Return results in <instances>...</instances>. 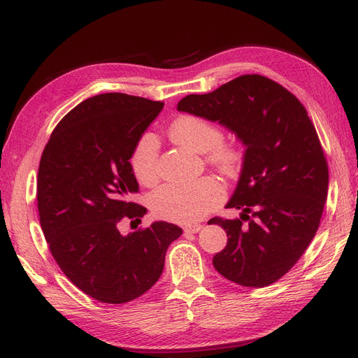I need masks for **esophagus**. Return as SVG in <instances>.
Wrapping results in <instances>:
<instances>
[{"label":"esophagus","instance_id":"34e87169","mask_svg":"<svg viewBox=\"0 0 358 358\" xmlns=\"http://www.w3.org/2000/svg\"><path fill=\"white\" fill-rule=\"evenodd\" d=\"M201 229H203L201 224H189V226H186L182 230H185V234L187 235V234H198Z\"/></svg>","mask_w":358,"mask_h":358}]
</instances>
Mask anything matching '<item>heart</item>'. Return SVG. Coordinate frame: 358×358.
Listing matches in <instances>:
<instances>
[{"label": "heart", "mask_w": 358, "mask_h": 358, "mask_svg": "<svg viewBox=\"0 0 358 358\" xmlns=\"http://www.w3.org/2000/svg\"><path fill=\"white\" fill-rule=\"evenodd\" d=\"M171 136L177 143L196 152H207V162L224 173L238 172L244 152L235 143H224L222 129L212 122L182 115L171 124ZM131 168L143 185H152L159 177V140L152 132L141 134L131 154ZM224 198L222 182L203 177L189 182H169L151 195L152 210L160 218L176 222H195L209 215Z\"/></svg>", "instance_id": "heart-1"}]
</instances>
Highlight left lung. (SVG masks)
Here are the masks:
<instances>
[{"instance_id":"8db88e82","label":"left lung","mask_w":358,"mask_h":358,"mask_svg":"<svg viewBox=\"0 0 358 358\" xmlns=\"http://www.w3.org/2000/svg\"><path fill=\"white\" fill-rule=\"evenodd\" d=\"M178 111L220 122L245 146L238 186L215 217L227 245L213 267L238 285L262 288L293 268L319 229L328 194V163L305 106L261 74H244L207 94H189Z\"/></svg>"}]
</instances>
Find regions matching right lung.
<instances>
[{
    "mask_svg": "<svg viewBox=\"0 0 358 358\" xmlns=\"http://www.w3.org/2000/svg\"><path fill=\"white\" fill-rule=\"evenodd\" d=\"M163 102L123 93L80 102L56 124L38 171L39 222L55 261L80 292L103 303L145 294L163 273L182 230L157 221L122 235L119 222L143 218L131 154Z\"/></svg>",
    "mask_w": 358,
    "mask_h": 358,
    "instance_id": "add662e5",
    "label": "right lung"
}]
</instances>
